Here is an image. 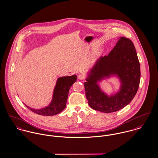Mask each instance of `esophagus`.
I'll list each match as a JSON object with an SVG mask.
<instances>
[{
  "instance_id": "esophagus-1",
  "label": "esophagus",
  "mask_w": 158,
  "mask_h": 158,
  "mask_svg": "<svg viewBox=\"0 0 158 158\" xmlns=\"http://www.w3.org/2000/svg\"><path fill=\"white\" fill-rule=\"evenodd\" d=\"M78 78L79 80H84V79L85 78V75H83V74H79L78 76Z\"/></svg>"
}]
</instances>
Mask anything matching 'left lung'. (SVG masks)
<instances>
[{
    "label": "left lung",
    "instance_id": "left-lung-1",
    "mask_svg": "<svg viewBox=\"0 0 158 158\" xmlns=\"http://www.w3.org/2000/svg\"><path fill=\"white\" fill-rule=\"evenodd\" d=\"M117 74L122 81L120 91L107 96L99 89L96 81ZM140 80V64L133 42L121 37L107 56L101 57L84 83L86 97L90 108L102 113L116 112L128 105L137 92Z\"/></svg>",
    "mask_w": 158,
    "mask_h": 158
}]
</instances>
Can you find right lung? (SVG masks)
I'll return each instance as SVG.
<instances>
[{"instance_id":"obj_1","label":"right lung","mask_w":158,"mask_h":158,"mask_svg":"<svg viewBox=\"0 0 158 158\" xmlns=\"http://www.w3.org/2000/svg\"><path fill=\"white\" fill-rule=\"evenodd\" d=\"M77 81V76H68L58 78L54 89L53 100L50 105L41 110H34L27 106L32 112L44 116H51L61 113L66 107L69 90Z\"/></svg>"}]
</instances>
